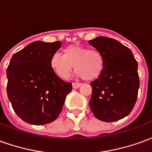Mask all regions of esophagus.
<instances>
[{
	"instance_id": "esophagus-1",
	"label": "esophagus",
	"mask_w": 152,
	"mask_h": 152,
	"mask_svg": "<svg viewBox=\"0 0 152 152\" xmlns=\"http://www.w3.org/2000/svg\"><path fill=\"white\" fill-rule=\"evenodd\" d=\"M81 86L80 83H72V88L73 89H78Z\"/></svg>"
}]
</instances>
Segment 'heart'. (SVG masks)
I'll list each match as a JSON object with an SVG mask.
<instances>
[{
    "label": "heart",
    "instance_id": "b5f03b06",
    "mask_svg": "<svg viewBox=\"0 0 152 152\" xmlns=\"http://www.w3.org/2000/svg\"><path fill=\"white\" fill-rule=\"evenodd\" d=\"M50 66L62 79L69 78L75 67L77 76L86 80H92L97 79L103 72L105 59L99 50L70 45L63 49V55L55 53L50 57Z\"/></svg>",
    "mask_w": 152,
    "mask_h": 152
}]
</instances>
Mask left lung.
Masks as SVG:
<instances>
[{
    "instance_id": "8db88e82",
    "label": "left lung",
    "mask_w": 152,
    "mask_h": 152,
    "mask_svg": "<svg viewBox=\"0 0 152 152\" xmlns=\"http://www.w3.org/2000/svg\"><path fill=\"white\" fill-rule=\"evenodd\" d=\"M89 43L101 51L105 59L102 74L90 83L89 107L100 121H119L130 113L137 100V62L131 50L116 40L98 37Z\"/></svg>"
}]
</instances>
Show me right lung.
I'll return each instance as SVG.
<instances>
[{"label": "right lung", "mask_w": 152, "mask_h": 152, "mask_svg": "<svg viewBox=\"0 0 152 152\" xmlns=\"http://www.w3.org/2000/svg\"><path fill=\"white\" fill-rule=\"evenodd\" d=\"M61 41L31 42L12 56L7 75V95L15 113L34 125L50 123L62 111L72 84L65 82L50 66V57Z\"/></svg>", "instance_id": "1"}]
</instances>
